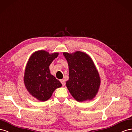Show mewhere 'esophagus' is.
Listing matches in <instances>:
<instances>
[{
	"label": "esophagus",
	"instance_id": "34e87169",
	"mask_svg": "<svg viewBox=\"0 0 132 132\" xmlns=\"http://www.w3.org/2000/svg\"><path fill=\"white\" fill-rule=\"evenodd\" d=\"M60 82H61L62 86L65 85V80H60Z\"/></svg>",
	"mask_w": 132,
	"mask_h": 132
}]
</instances>
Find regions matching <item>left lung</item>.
I'll return each instance as SVG.
<instances>
[{
	"label": "left lung",
	"mask_w": 132,
	"mask_h": 132,
	"mask_svg": "<svg viewBox=\"0 0 132 132\" xmlns=\"http://www.w3.org/2000/svg\"><path fill=\"white\" fill-rule=\"evenodd\" d=\"M69 65V79L66 86L74 98L79 102L92 100L100 88L101 79L92 59L87 54L76 51L63 52Z\"/></svg>",
	"instance_id": "1"
}]
</instances>
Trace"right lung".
Instances as JSON below:
<instances>
[{
	"label": "right lung",
	"instance_id": "right-lung-1",
	"mask_svg": "<svg viewBox=\"0 0 132 132\" xmlns=\"http://www.w3.org/2000/svg\"><path fill=\"white\" fill-rule=\"evenodd\" d=\"M59 55L58 52L49 54L45 50L36 51L26 64L24 81L29 93L40 101H46L54 91L62 86L58 80L50 73V65Z\"/></svg>",
	"mask_w": 132,
	"mask_h": 132
}]
</instances>
